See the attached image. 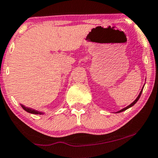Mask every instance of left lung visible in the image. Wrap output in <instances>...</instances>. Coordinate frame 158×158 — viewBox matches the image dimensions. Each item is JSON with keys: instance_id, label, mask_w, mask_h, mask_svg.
Returning a JSON list of instances; mask_svg holds the SVG:
<instances>
[{"instance_id": "obj_1", "label": "left lung", "mask_w": 158, "mask_h": 158, "mask_svg": "<svg viewBox=\"0 0 158 158\" xmlns=\"http://www.w3.org/2000/svg\"><path fill=\"white\" fill-rule=\"evenodd\" d=\"M145 86V85H144ZM144 86H143V87H142V90L140 91V93H139V96H137V98L136 99H135V100H134V101L133 102L131 103V104L130 105H129L128 106H127L126 108H123V109H121V110H120V111H117L116 113H120V112H122V111H126L127 109H128V108H130V107H132V106H133L135 104V103L137 102V101H138L139 99V98H140V96H141V94H142V90H143V88H144Z\"/></svg>"}]
</instances>
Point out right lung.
<instances>
[{
    "label": "right lung",
    "instance_id": "obj_1",
    "mask_svg": "<svg viewBox=\"0 0 158 158\" xmlns=\"http://www.w3.org/2000/svg\"><path fill=\"white\" fill-rule=\"evenodd\" d=\"M20 106H22V108H23L25 111H27V112H28V113L35 114H44V112H42V111H37V110L33 109V108H28V107H25V106H23V105H22V104H20Z\"/></svg>",
    "mask_w": 158,
    "mask_h": 158
}]
</instances>
